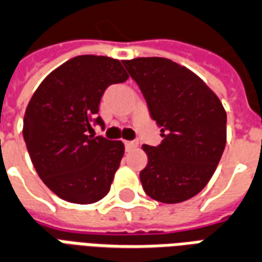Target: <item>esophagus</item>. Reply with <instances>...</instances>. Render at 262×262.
Segmentation results:
<instances>
[{
    "label": "esophagus",
    "instance_id": "esophagus-1",
    "mask_svg": "<svg viewBox=\"0 0 262 262\" xmlns=\"http://www.w3.org/2000/svg\"><path fill=\"white\" fill-rule=\"evenodd\" d=\"M137 146H139V142H137V140H127V142H125L126 150H133V148H136Z\"/></svg>",
    "mask_w": 262,
    "mask_h": 262
}]
</instances>
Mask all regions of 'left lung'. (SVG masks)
<instances>
[{"mask_svg": "<svg viewBox=\"0 0 262 262\" xmlns=\"http://www.w3.org/2000/svg\"><path fill=\"white\" fill-rule=\"evenodd\" d=\"M140 88L151 119L161 127L159 146H143V189L163 203L184 202L202 191L226 146V111L191 70L164 57L122 61Z\"/></svg>", "mask_w": 262, "mask_h": 262, "instance_id": "8db88e82", "label": "left lung"}]
</instances>
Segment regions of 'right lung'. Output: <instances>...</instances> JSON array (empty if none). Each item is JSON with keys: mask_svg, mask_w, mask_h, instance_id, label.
<instances>
[{"mask_svg": "<svg viewBox=\"0 0 262 262\" xmlns=\"http://www.w3.org/2000/svg\"><path fill=\"white\" fill-rule=\"evenodd\" d=\"M127 80L119 60L77 56L42 81L24 118V139L35 170L67 202H98L111 189L125 153L119 140L92 136L103 92Z\"/></svg>", "mask_w": 262, "mask_h": 262, "instance_id": "right-lung-1", "label": "right lung"}]
</instances>
